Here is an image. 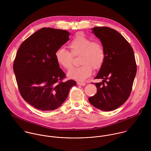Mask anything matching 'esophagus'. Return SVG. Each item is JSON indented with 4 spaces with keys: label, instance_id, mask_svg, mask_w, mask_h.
<instances>
[{
    "label": "esophagus",
    "instance_id": "obj_1",
    "mask_svg": "<svg viewBox=\"0 0 151 151\" xmlns=\"http://www.w3.org/2000/svg\"><path fill=\"white\" fill-rule=\"evenodd\" d=\"M78 84L81 86H85L86 85V83L85 82H78Z\"/></svg>",
    "mask_w": 151,
    "mask_h": 151
}]
</instances>
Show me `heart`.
Here are the masks:
<instances>
[{
  "label": "heart",
  "instance_id": "1",
  "mask_svg": "<svg viewBox=\"0 0 151 151\" xmlns=\"http://www.w3.org/2000/svg\"><path fill=\"white\" fill-rule=\"evenodd\" d=\"M69 48L71 53L63 47L59 48L55 52L57 62L66 70L72 66L73 56H80L82 65L72 69L68 76L72 79L82 81L89 77L94 70L99 69L105 59V52L103 45L99 42L93 41L82 34H78L69 43Z\"/></svg>",
  "mask_w": 151,
  "mask_h": 151
}]
</instances>
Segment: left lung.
<instances>
[{
  "mask_svg": "<svg viewBox=\"0 0 151 151\" xmlns=\"http://www.w3.org/2000/svg\"><path fill=\"white\" fill-rule=\"evenodd\" d=\"M92 30L104 47L105 59L95 78L103 81L94 83L97 93L88 100L99 109L111 111L122 105L131 94L137 73L134 52L128 42L115 29L103 26Z\"/></svg>",
  "mask_w": 151,
  "mask_h": 151,
  "instance_id": "left-lung-1",
  "label": "left lung"
}]
</instances>
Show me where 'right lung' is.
<instances>
[{"label": "right lung", "mask_w": 151, "mask_h": 151, "mask_svg": "<svg viewBox=\"0 0 151 151\" xmlns=\"http://www.w3.org/2000/svg\"><path fill=\"white\" fill-rule=\"evenodd\" d=\"M66 30L43 27L20 46L14 60L13 71L24 100L43 111L59 108L67 98L73 80L63 82L66 75L60 68L55 52L69 40Z\"/></svg>", "instance_id": "right-lung-1"}]
</instances>
